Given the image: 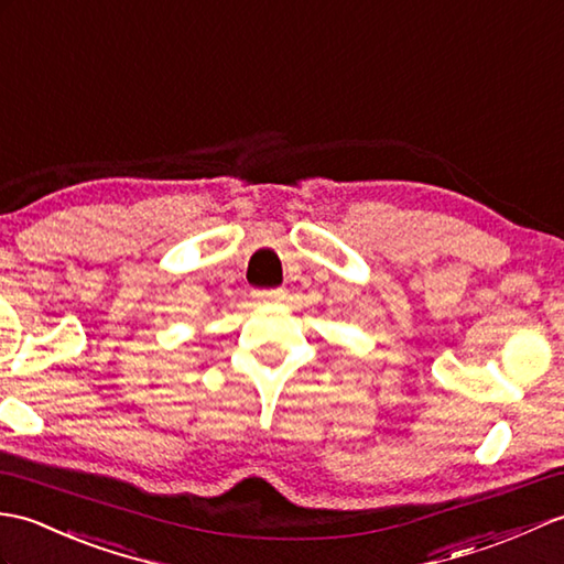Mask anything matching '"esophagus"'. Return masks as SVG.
Wrapping results in <instances>:
<instances>
[{"label": "esophagus", "instance_id": "esophagus-1", "mask_svg": "<svg viewBox=\"0 0 564 564\" xmlns=\"http://www.w3.org/2000/svg\"><path fill=\"white\" fill-rule=\"evenodd\" d=\"M253 296L258 299V302H282L286 292L282 290V286H272V290H253Z\"/></svg>", "mask_w": 564, "mask_h": 564}]
</instances>
